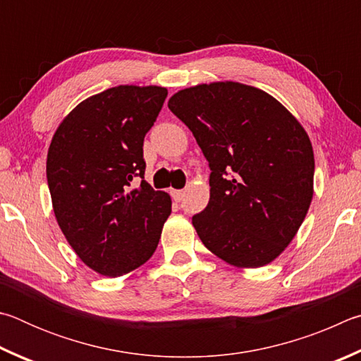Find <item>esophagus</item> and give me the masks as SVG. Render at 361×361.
Here are the masks:
<instances>
[{"mask_svg": "<svg viewBox=\"0 0 361 361\" xmlns=\"http://www.w3.org/2000/svg\"><path fill=\"white\" fill-rule=\"evenodd\" d=\"M171 195H173V198H174L176 201H180L182 198H184L185 192H184V190H171Z\"/></svg>", "mask_w": 361, "mask_h": 361, "instance_id": "esophagus-1", "label": "esophagus"}]
</instances>
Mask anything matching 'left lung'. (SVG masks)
Here are the masks:
<instances>
[{"mask_svg": "<svg viewBox=\"0 0 361 361\" xmlns=\"http://www.w3.org/2000/svg\"><path fill=\"white\" fill-rule=\"evenodd\" d=\"M168 107L212 171L209 204L192 219L201 243L236 268L274 262L314 195V150L298 118L269 93L233 80L184 88Z\"/></svg>", "mask_w": 361, "mask_h": 361, "instance_id": "left-lung-1", "label": "left lung"}]
</instances>
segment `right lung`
<instances>
[{"mask_svg":"<svg viewBox=\"0 0 361 361\" xmlns=\"http://www.w3.org/2000/svg\"><path fill=\"white\" fill-rule=\"evenodd\" d=\"M168 90L117 85L92 94L61 120L47 152V182L60 230L82 262L106 277L154 255L171 197L144 180V136ZM142 176L131 189L132 179Z\"/></svg>","mask_w":361,"mask_h":361,"instance_id":"add662e5","label":"right lung"}]
</instances>
